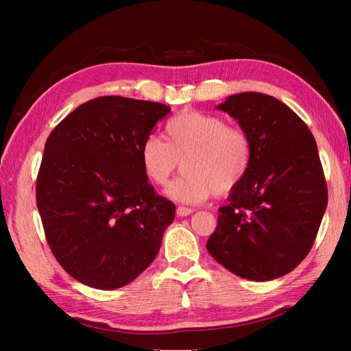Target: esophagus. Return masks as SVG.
<instances>
[{"label": "esophagus", "mask_w": 351, "mask_h": 351, "mask_svg": "<svg viewBox=\"0 0 351 351\" xmlns=\"http://www.w3.org/2000/svg\"><path fill=\"white\" fill-rule=\"evenodd\" d=\"M193 213L191 208H185V206H178L176 208V214L180 215V217H187V215H190Z\"/></svg>", "instance_id": "1"}]
</instances>
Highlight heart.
Segmentation results:
<instances>
[{"label": "heart", "instance_id": "1", "mask_svg": "<svg viewBox=\"0 0 351 351\" xmlns=\"http://www.w3.org/2000/svg\"><path fill=\"white\" fill-rule=\"evenodd\" d=\"M164 138L147 137L140 147L143 173L164 187L182 162L185 173L167 189L178 202L196 205L213 195L226 196L247 176L252 141L240 126L228 125L221 116L187 110L164 126Z\"/></svg>", "mask_w": 351, "mask_h": 351}]
</instances>
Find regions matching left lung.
I'll use <instances>...</instances> for the list:
<instances>
[{"mask_svg": "<svg viewBox=\"0 0 351 351\" xmlns=\"http://www.w3.org/2000/svg\"><path fill=\"white\" fill-rule=\"evenodd\" d=\"M217 108L249 134L252 164L229 204L219 208L206 249L243 279H278L306 258L327 206L317 141L308 125L270 95H230Z\"/></svg>", "mask_w": 351, "mask_h": 351, "instance_id": "8db88e82", "label": "left lung"}]
</instances>
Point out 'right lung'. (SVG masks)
<instances>
[{"instance_id":"add662e5","label":"right lung","mask_w":351,"mask_h":351,"mask_svg":"<svg viewBox=\"0 0 351 351\" xmlns=\"http://www.w3.org/2000/svg\"><path fill=\"white\" fill-rule=\"evenodd\" d=\"M169 111L160 102L101 96L49 134L36 202L52 255L87 287L128 285L158 255L175 204L147 182L140 147Z\"/></svg>"}]
</instances>
